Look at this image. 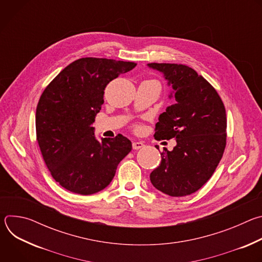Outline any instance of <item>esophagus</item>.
Returning a JSON list of instances; mask_svg holds the SVG:
<instances>
[{
	"label": "esophagus",
	"mask_w": 262,
	"mask_h": 262,
	"mask_svg": "<svg viewBox=\"0 0 262 262\" xmlns=\"http://www.w3.org/2000/svg\"><path fill=\"white\" fill-rule=\"evenodd\" d=\"M144 146H145L144 143L141 142V141H135V142H133V148L135 149V150H138V149H141V148H143Z\"/></svg>",
	"instance_id": "esophagus-1"
}]
</instances>
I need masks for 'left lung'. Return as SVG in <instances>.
<instances>
[{
	"instance_id": "1",
	"label": "left lung",
	"mask_w": 262,
	"mask_h": 262,
	"mask_svg": "<svg viewBox=\"0 0 262 262\" xmlns=\"http://www.w3.org/2000/svg\"><path fill=\"white\" fill-rule=\"evenodd\" d=\"M148 66L164 73L175 99L160 115L155 138H174L177 143L172 151L165 148L161 152L162 162L150 181L169 196L191 195L211 177L225 150L226 110L216 90L193 68L174 63Z\"/></svg>"
}]
</instances>
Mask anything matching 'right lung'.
Instances as JSON below:
<instances>
[{
    "label": "right lung",
    "mask_w": 262,
    "mask_h": 262,
    "mask_svg": "<svg viewBox=\"0 0 262 262\" xmlns=\"http://www.w3.org/2000/svg\"><path fill=\"white\" fill-rule=\"evenodd\" d=\"M136 65L81 58L66 66L42 92L36 108V140L51 175L67 191L91 195L103 190L130 152L126 137L97 141L92 124L106 85Z\"/></svg>",
    "instance_id": "obj_1"
}]
</instances>
